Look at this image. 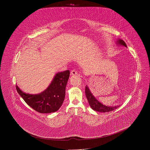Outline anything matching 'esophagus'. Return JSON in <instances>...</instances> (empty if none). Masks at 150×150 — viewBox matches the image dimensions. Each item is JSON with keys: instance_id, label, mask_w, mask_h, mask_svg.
<instances>
[{"instance_id": "34e87169", "label": "esophagus", "mask_w": 150, "mask_h": 150, "mask_svg": "<svg viewBox=\"0 0 150 150\" xmlns=\"http://www.w3.org/2000/svg\"><path fill=\"white\" fill-rule=\"evenodd\" d=\"M78 74V72L76 71H75V70H72L71 71V73H70V75H72V76H74V75H77Z\"/></svg>"}]
</instances>
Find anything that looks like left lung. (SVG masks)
<instances>
[{
	"label": "left lung",
	"instance_id": "8db88e82",
	"mask_svg": "<svg viewBox=\"0 0 150 150\" xmlns=\"http://www.w3.org/2000/svg\"><path fill=\"white\" fill-rule=\"evenodd\" d=\"M116 44L117 45L119 46H123L126 48H127L126 43L124 42L121 39H117L116 41ZM85 93L86 96L88 103L90 105V107H91L93 110L100 112H106L113 111L117 108L120 107V105H117L115 106H106L100 102L98 100H97L95 97L93 95V94L91 92L90 89H89V87L88 86H86L85 88Z\"/></svg>",
	"mask_w": 150,
	"mask_h": 150
}]
</instances>
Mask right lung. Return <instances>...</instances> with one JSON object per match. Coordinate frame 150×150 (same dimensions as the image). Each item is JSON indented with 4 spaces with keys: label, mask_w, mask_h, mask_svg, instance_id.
I'll return each mask as SVG.
<instances>
[{
    "label": "right lung",
    "mask_w": 150,
    "mask_h": 150,
    "mask_svg": "<svg viewBox=\"0 0 150 150\" xmlns=\"http://www.w3.org/2000/svg\"><path fill=\"white\" fill-rule=\"evenodd\" d=\"M69 76V70L57 72L48 86L38 94L25 93L17 86L16 89L25 102L36 111L43 114L54 112L63 103Z\"/></svg>",
    "instance_id": "right-lung-1"
}]
</instances>
